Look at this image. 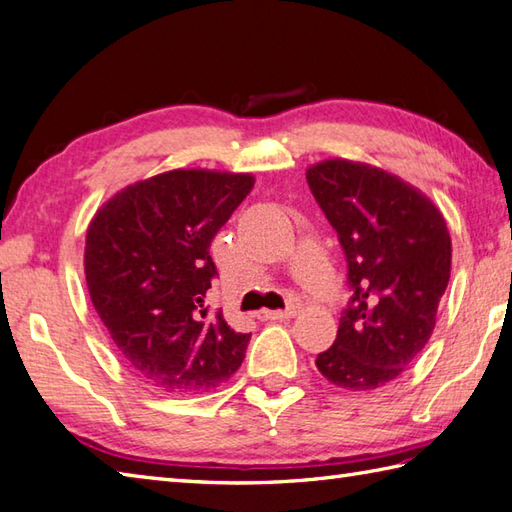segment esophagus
<instances>
[{"label":"esophagus","mask_w":512,"mask_h":512,"mask_svg":"<svg viewBox=\"0 0 512 512\" xmlns=\"http://www.w3.org/2000/svg\"><path fill=\"white\" fill-rule=\"evenodd\" d=\"M295 315V310H262L259 319H266V322H282V319H290Z\"/></svg>","instance_id":"34e87169"}]
</instances>
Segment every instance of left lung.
Here are the masks:
<instances>
[{
	"label": "left lung",
	"instance_id": "8db88e82",
	"mask_svg": "<svg viewBox=\"0 0 512 512\" xmlns=\"http://www.w3.org/2000/svg\"><path fill=\"white\" fill-rule=\"evenodd\" d=\"M306 179L337 230L353 293L337 339L315 364L330 384L373 390L402 375L433 335L450 279V233L422 190L382 168L326 159Z\"/></svg>",
	"mask_w": 512,
	"mask_h": 512
}]
</instances>
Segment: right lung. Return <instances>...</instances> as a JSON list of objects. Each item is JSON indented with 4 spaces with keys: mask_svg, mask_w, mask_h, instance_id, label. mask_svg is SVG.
Here are the masks:
<instances>
[{
    "mask_svg": "<svg viewBox=\"0 0 512 512\" xmlns=\"http://www.w3.org/2000/svg\"><path fill=\"white\" fill-rule=\"evenodd\" d=\"M253 186L248 173L168 170L119 190L88 224L90 302L144 384L199 393L242 366L250 335L204 302L217 275L210 242Z\"/></svg>",
    "mask_w": 512,
    "mask_h": 512,
    "instance_id": "add662e5",
    "label": "right lung"
}]
</instances>
